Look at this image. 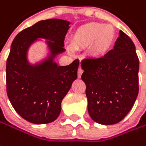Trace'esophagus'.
Segmentation results:
<instances>
[{
  "label": "esophagus",
  "instance_id": "esophagus-1",
  "mask_svg": "<svg viewBox=\"0 0 146 146\" xmlns=\"http://www.w3.org/2000/svg\"><path fill=\"white\" fill-rule=\"evenodd\" d=\"M83 69L81 68V67L79 66V68H78V78H80L81 76H82V74H83Z\"/></svg>",
  "mask_w": 146,
  "mask_h": 146
}]
</instances>
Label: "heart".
<instances>
[{"label":"heart","instance_id":"heart-1","mask_svg":"<svg viewBox=\"0 0 146 146\" xmlns=\"http://www.w3.org/2000/svg\"><path fill=\"white\" fill-rule=\"evenodd\" d=\"M115 39L116 31L113 26L91 22L78 27L73 33L71 45L75 50L91 46L94 56L102 57L110 50Z\"/></svg>","mask_w":146,"mask_h":146}]
</instances>
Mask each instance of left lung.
Returning a JSON list of instances; mask_svg holds the SVG:
<instances>
[{
    "label": "left lung",
    "instance_id": "1",
    "mask_svg": "<svg viewBox=\"0 0 146 146\" xmlns=\"http://www.w3.org/2000/svg\"><path fill=\"white\" fill-rule=\"evenodd\" d=\"M139 66L135 46L122 31L103 58L81 62L88 111L94 121L114 125L130 111L139 93Z\"/></svg>",
    "mask_w": 146,
    "mask_h": 146
}]
</instances>
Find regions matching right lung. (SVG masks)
<instances>
[{"label": "right lung", "instance_id": "add662e5", "mask_svg": "<svg viewBox=\"0 0 146 146\" xmlns=\"http://www.w3.org/2000/svg\"><path fill=\"white\" fill-rule=\"evenodd\" d=\"M70 22L61 19L40 21L14 38L7 61V92L17 113L36 125L53 122L61 103L78 77V59L58 66L55 58L64 52V38ZM45 40V41H43ZM43 41L48 52L40 61L31 63L28 52L34 43Z\"/></svg>", "mask_w": 146, "mask_h": 146}]
</instances>
